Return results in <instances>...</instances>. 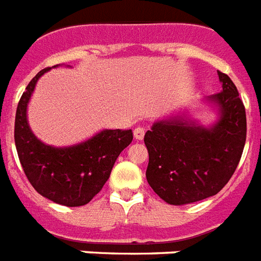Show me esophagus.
Here are the masks:
<instances>
[{
    "mask_svg": "<svg viewBox=\"0 0 261 261\" xmlns=\"http://www.w3.org/2000/svg\"><path fill=\"white\" fill-rule=\"evenodd\" d=\"M143 137H145V128L141 126H138L134 130V138L137 139V141H142Z\"/></svg>",
    "mask_w": 261,
    "mask_h": 261,
    "instance_id": "34e87169",
    "label": "esophagus"
}]
</instances>
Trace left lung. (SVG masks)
<instances>
[{
  "mask_svg": "<svg viewBox=\"0 0 261 261\" xmlns=\"http://www.w3.org/2000/svg\"><path fill=\"white\" fill-rule=\"evenodd\" d=\"M222 90L203 98L217 120L203 126L180 111L153 123L145 134L146 178L160 198L182 206L214 196L226 186L247 138L245 108L229 75L218 71Z\"/></svg>",
  "mask_w": 261,
  "mask_h": 261,
  "instance_id": "8db88e82",
  "label": "left lung"
}]
</instances>
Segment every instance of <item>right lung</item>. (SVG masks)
Instances as JSON below:
<instances>
[{
    "mask_svg": "<svg viewBox=\"0 0 261 261\" xmlns=\"http://www.w3.org/2000/svg\"><path fill=\"white\" fill-rule=\"evenodd\" d=\"M51 67L31 80L18 101L16 149L24 173L39 194L62 206H84L110 178L116 159L133 141V131L104 128L84 142L63 147L42 142L31 130L27 110L39 79Z\"/></svg>",
    "mask_w": 261,
    "mask_h": 261,
    "instance_id": "1",
    "label": "right lung"
}]
</instances>
